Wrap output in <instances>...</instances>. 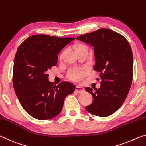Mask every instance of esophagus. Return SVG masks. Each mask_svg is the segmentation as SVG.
<instances>
[{
	"label": "esophagus",
	"instance_id": "esophagus-1",
	"mask_svg": "<svg viewBox=\"0 0 146 146\" xmlns=\"http://www.w3.org/2000/svg\"><path fill=\"white\" fill-rule=\"evenodd\" d=\"M84 91V89L82 87L76 86V92L78 93H82Z\"/></svg>",
	"mask_w": 146,
	"mask_h": 146
}]
</instances>
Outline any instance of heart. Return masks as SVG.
I'll list each match as a JSON object with an SVG mask.
<instances>
[{"mask_svg":"<svg viewBox=\"0 0 146 146\" xmlns=\"http://www.w3.org/2000/svg\"><path fill=\"white\" fill-rule=\"evenodd\" d=\"M83 48H87V47L84 46V45L80 44H78L75 46L76 51ZM85 74H86V70H84V69H72V70L69 72L68 77L71 80L74 81V82H78V81L82 79L85 76Z\"/></svg>","mask_w":146,"mask_h":146,"instance_id":"heart-1","label":"heart"}]
</instances>
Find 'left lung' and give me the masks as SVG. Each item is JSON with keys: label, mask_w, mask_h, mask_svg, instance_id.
Instances as JSON below:
<instances>
[{"label": "left lung", "mask_w": 146, "mask_h": 146, "mask_svg": "<svg viewBox=\"0 0 146 146\" xmlns=\"http://www.w3.org/2000/svg\"><path fill=\"white\" fill-rule=\"evenodd\" d=\"M77 39L93 47L94 70L100 72V88L86 89L94 98L86 110L99 117L110 115L124 102L131 86L133 55L131 46L119 33L105 28L80 35Z\"/></svg>", "instance_id": "obj_1"}]
</instances>
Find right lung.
<instances>
[{
    "mask_svg": "<svg viewBox=\"0 0 146 146\" xmlns=\"http://www.w3.org/2000/svg\"><path fill=\"white\" fill-rule=\"evenodd\" d=\"M75 38L36 35L17 49L13 69V86L21 106L39 120L50 119L62 110L67 95L76 87L68 82L55 86L47 71L57 63L58 54Z\"/></svg>",
    "mask_w": 146,
    "mask_h": 146,
    "instance_id": "add662e5",
    "label": "right lung"
}]
</instances>
